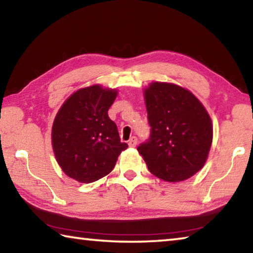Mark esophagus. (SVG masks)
Returning <instances> with one entry per match:
<instances>
[{
	"label": "esophagus",
	"mask_w": 253,
	"mask_h": 253,
	"mask_svg": "<svg viewBox=\"0 0 253 253\" xmlns=\"http://www.w3.org/2000/svg\"><path fill=\"white\" fill-rule=\"evenodd\" d=\"M128 145H129V147H136L137 145V138L135 136H132L131 138L128 140Z\"/></svg>",
	"instance_id": "esophagus-1"
}]
</instances>
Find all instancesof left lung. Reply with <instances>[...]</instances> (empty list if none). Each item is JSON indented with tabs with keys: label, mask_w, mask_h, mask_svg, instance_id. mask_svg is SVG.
Wrapping results in <instances>:
<instances>
[{
	"label": "left lung",
	"mask_w": 253,
	"mask_h": 253,
	"mask_svg": "<svg viewBox=\"0 0 253 253\" xmlns=\"http://www.w3.org/2000/svg\"><path fill=\"white\" fill-rule=\"evenodd\" d=\"M151 137L137 151L153 175L169 183L193 176L208 160L213 138L211 117L187 89L154 81L144 89Z\"/></svg>",
	"instance_id": "8db88e82"
}]
</instances>
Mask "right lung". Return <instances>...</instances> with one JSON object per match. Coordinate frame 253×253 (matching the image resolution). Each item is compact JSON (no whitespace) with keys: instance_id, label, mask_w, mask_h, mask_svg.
<instances>
[{"instance_id":"1","label":"right lung","mask_w":253,"mask_h":253,"mask_svg":"<svg viewBox=\"0 0 253 253\" xmlns=\"http://www.w3.org/2000/svg\"><path fill=\"white\" fill-rule=\"evenodd\" d=\"M116 89L92 84L75 91L60 107L51 131L53 153L68 176L92 183L108 175L128 147L108 116Z\"/></svg>"}]
</instances>
